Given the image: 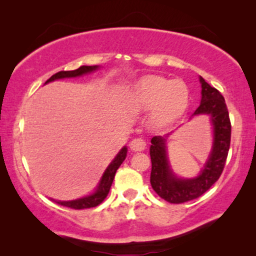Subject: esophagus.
I'll return each instance as SVG.
<instances>
[{
	"label": "esophagus",
	"instance_id": "obj_1",
	"mask_svg": "<svg viewBox=\"0 0 256 256\" xmlns=\"http://www.w3.org/2000/svg\"><path fill=\"white\" fill-rule=\"evenodd\" d=\"M146 141L141 138H132L130 143H129V146H130L132 152H142V150L146 148Z\"/></svg>",
	"mask_w": 256,
	"mask_h": 256
}]
</instances>
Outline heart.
Wrapping results in <instances>:
<instances>
[{
  "label": "heart",
  "mask_w": 256,
  "mask_h": 256,
  "mask_svg": "<svg viewBox=\"0 0 256 256\" xmlns=\"http://www.w3.org/2000/svg\"><path fill=\"white\" fill-rule=\"evenodd\" d=\"M132 102L138 110H152V120L168 124L180 118L186 110L190 90L180 79H168L162 76H146L132 88Z\"/></svg>",
  "instance_id": "b5f03b06"
}]
</instances>
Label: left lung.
Listing matches in <instances>:
<instances>
[{
  "label": "left lung",
  "instance_id": "8db88e82",
  "mask_svg": "<svg viewBox=\"0 0 256 256\" xmlns=\"http://www.w3.org/2000/svg\"><path fill=\"white\" fill-rule=\"evenodd\" d=\"M199 82L202 84V100L192 116L208 115L212 124L213 142L208 158L198 176L180 178L171 169L166 152V138L170 134L154 136L152 138L150 183L156 194L171 204L192 200L205 194L219 180L230 150V121L225 99L204 78L199 76Z\"/></svg>",
  "mask_w": 256,
  "mask_h": 256
}]
</instances>
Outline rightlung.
I'll return each mask as SVG.
<instances>
[{
    "instance_id": "1",
    "label": "right lung",
    "mask_w": 256,
    "mask_h": 256,
    "mask_svg": "<svg viewBox=\"0 0 256 256\" xmlns=\"http://www.w3.org/2000/svg\"><path fill=\"white\" fill-rule=\"evenodd\" d=\"M99 68L100 66L94 65V66H80L79 68L74 70V71H60L52 76L50 79H48L45 84L54 82V80H58V79L82 76L88 74L90 72L96 71V70ZM127 152H128L127 146H124V148L118 152V155L114 157V160H112L110 166H107V169L104 170V174L100 178V182L96 185V190H94L90 194L85 196V197H82V198H78V199H74V200H54V199H52V200L57 202L59 205L66 206V208H71L74 210L96 208V206L101 204V202H104V199L107 197L108 192H110L112 183H113L114 177H115V172H116L118 166H121L122 162L126 160V157H127Z\"/></svg>"
}]
</instances>
